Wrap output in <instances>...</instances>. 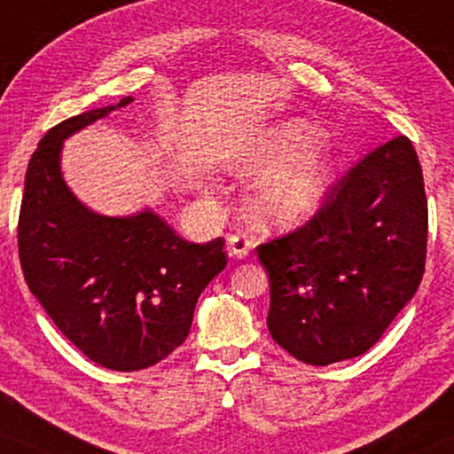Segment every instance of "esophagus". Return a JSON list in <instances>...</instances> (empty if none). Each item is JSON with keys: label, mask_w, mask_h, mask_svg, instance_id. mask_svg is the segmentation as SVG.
Returning <instances> with one entry per match:
<instances>
[{"label": "esophagus", "mask_w": 454, "mask_h": 454, "mask_svg": "<svg viewBox=\"0 0 454 454\" xmlns=\"http://www.w3.org/2000/svg\"><path fill=\"white\" fill-rule=\"evenodd\" d=\"M251 247H254V240L247 237V234H232V237H228V255L232 260H245L249 255Z\"/></svg>", "instance_id": "obj_1"}]
</instances>
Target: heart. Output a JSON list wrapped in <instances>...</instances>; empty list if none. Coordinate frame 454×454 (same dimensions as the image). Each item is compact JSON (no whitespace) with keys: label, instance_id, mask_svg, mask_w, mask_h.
<instances>
[{"label":"heart","instance_id":"obj_1","mask_svg":"<svg viewBox=\"0 0 454 454\" xmlns=\"http://www.w3.org/2000/svg\"><path fill=\"white\" fill-rule=\"evenodd\" d=\"M320 142L318 125L294 119L268 129L228 160L234 174L262 171L247 194V211L257 226L289 231L323 207L340 163L317 148Z\"/></svg>","mask_w":454,"mask_h":454}]
</instances>
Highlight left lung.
Masks as SVG:
<instances>
[{
    "instance_id": "8db88e82",
    "label": "left lung",
    "mask_w": 454,
    "mask_h": 454,
    "mask_svg": "<svg viewBox=\"0 0 454 454\" xmlns=\"http://www.w3.org/2000/svg\"><path fill=\"white\" fill-rule=\"evenodd\" d=\"M426 247L421 165L398 136L349 169L306 226L257 247L270 335L306 364L364 354L417 294Z\"/></svg>"
}]
</instances>
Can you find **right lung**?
I'll list each match as a JSON object with an SVG mask.
<instances>
[{
	"label": "right lung",
	"instance_id": "obj_1",
	"mask_svg": "<svg viewBox=\"0 0 454 454\" xmlns=\"http://www.w3.org/2000/svg\"><path fill=\"white\" fill-rule=\"evenodd\" d=\"M134 102L51 128L28 160L19 220L20 266L48 317L90 360L113 371L157 364L186 341L199 295L226 268L223 240L188 243L153 209L102 215L62 176V145Z\"/></svg>",
	"mask_w": 454,
	"mask_h": 454
}]
</instances>
